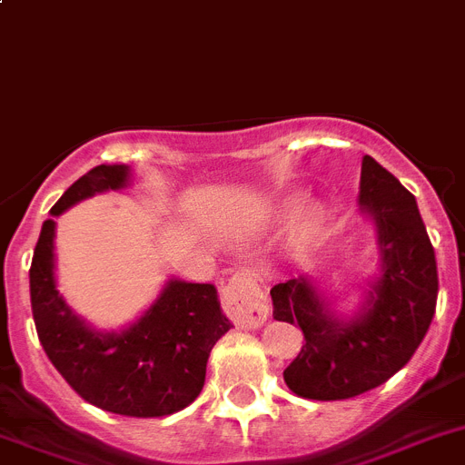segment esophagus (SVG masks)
<instances>
[{
	"instance_id": "1",
	"label": "esophagus",
	"mask_w": 465,
	"mask_h": 465,
	"mask_svg": "<svg viewBox=\"0 0 465 465\" xmlns=\"http://www.w3.org/2000/svg\"><path fill=\"white\" fill-rule=\"evenodd\" d=\"M226 314L243 329H257L269 317L267 295L251 272H236L222 291Z\"/></svg>"
}]
</instances>
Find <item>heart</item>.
Returning a JSON list of instances; mask_svg holds the SVG:
<instances>
[{
    "label": "heart",
    "mask_w": 465,
    "mask_h": 465,
    "mask_svg": "<svg viewBox=\"0 0 465 465\" xmlns=\"http://www.w3.org/2000/svg\"><path fill=\"white\" fill-rule=\"evenodd\" d=\"M300 208V196L298 193H288V196L276 198L274 205H272V214L279 217V220H286L292 213H298ZM323 222V210L317 203H307L305 208L300 210V232L302 233H314L319 229V224Z\"/></svg>",
    "instance_id": "1"
}]
</instances>
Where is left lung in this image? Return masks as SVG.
<instances>
[{"instance_id":"8db88e82","label":"left lung","mask_w":465,"mask_h":465,"mask_svg":"<svg viewBox=\"0 0 465 465\" xmlns=\"http://www.w3.org/2000/svg\"><path fill=\"white\" fill-rule=\"evenodd\" d=\"M357 203L376 226L378 248V272L357 312L335 310L307 274L272 288L276 322L305 333L283 381L307 400H347L383 385L413 357L435 317L438 262L416 198L364 155Z\"/></svg>"}]
</instances>
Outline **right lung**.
<instances>
[{"label":"right lung","mask_w":465,"mask_h":465,"mask_svg":"<svg viewBox=\"0 0 465 465\" xmlns=\"http://www.w3.org/2000/svg\"><path fill=\"white\" fill-rule=\"evenodd\" d=\"M132 184L130 165L106 163L82 174L42 224L30 267V302L46 357L77 395L104 411L155 419L201 395L210 350L232 322L213 283L167 279L142 317L120 331L94 329L58 292L56 222L80 201Z\"/></svg>","instance_id":"right-lung-1"}]
</instances>
